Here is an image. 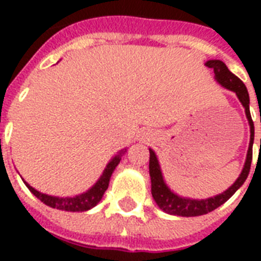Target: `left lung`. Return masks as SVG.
I'll return each instance as SVG.
<instances>
[{
    "label": "left lung",
    "mask_w": 261,
    "mask_h": 261,
    "mask_svg": "<svg viewBox=\"0 0 261 261\" xmlns=\"http://www.w3.org/2000/svg\"><path fill=\"white\" fill-rule=\"evenodd\" d=\"M207 67H211L214 70L215 81L223 87L225 89H229L234 92L236 96L239 97L240 102L243 104L245 115H247L248 123H249V128H251V141H249V147H248L247 160L244 164V168L240 176L237 177L233 184H231L226 191H223L222 194H218L213 196V198L207 199H191V198H182L180 195L174 194L173 191L168 187V184L164 180L161 167H160L159 160L155 155L153 149H149L150 151V160H149V173H150L151 180V195L157 206L167 214L178 215V217H198L210 213L215 210L217 207L229 200L233 196L236 191L239 190L240 187L243 186L244 181L247 180L249 169H251L252 164V146H253V139H255V126L252 122L251 112H249V94H248L247 87L244 85L241 80L231 73L227 66L222 61L219 59H210L204 63Z\"/></svg>",
    "instance_id": "1"
}]
</instances>
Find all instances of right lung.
Listing matches in <instances>:
<instances>
[{"label":"right lung","mask_w":261,"mask_h":261,"mask_svg":"<svg viewBox=\"0 0 261 261\" xmlns=\"http://www.w3.org/2000/svg\"><path fill=\"white\" fill-rule=\"evenodd\" d=\"M126 153V149L120 150L116 155H114L111 161L107 164L106 169L102 172V174L98 177V180L94 182L93 186L90 187L89 190L83 192V194L75 195V196H66V198H61V196H53V195L43 194V192H39L38 190H35L34 187H31L27 181H24V184L27 186V188L32 192V194L36 196V198L43 202L47 206L53 207V208H57V210L62 211H71V213H83V211L90 210L92 207H94L100 200H101L102 195L108 188V184H110V178L114 173L115 168L118 167V164L120 163L122 160V155Z\"/></svg>","instance_id":"1"}]
</instances>
